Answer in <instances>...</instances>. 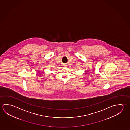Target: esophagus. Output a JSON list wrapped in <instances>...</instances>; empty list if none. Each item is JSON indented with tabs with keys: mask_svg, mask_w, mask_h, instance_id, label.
<instances>
[{
	"mask_svg": "<svg viewBox=\"0 0 130 130\" xmlns=\"http://www.w3.org/2000/svg\"><path fill=\"white\" fill-rule=\"evenodd\" d=\"M64 66H65V67H67V66H68L67 64L66 65H64Z\"/></svg>",
	"mask_w": 130,
	"mask_h": 130,
	"instance_id": "obj_1",
	"label": "esophagus"
}]
</instances>
